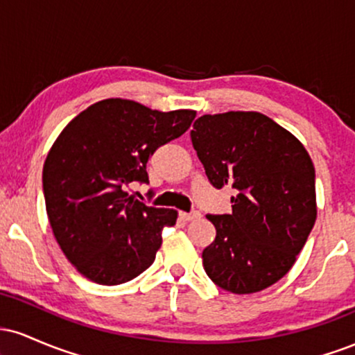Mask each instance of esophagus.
I'll use <instances>...</instances> for the list:
<instances>
[{"mask_svg": "<svg viewBox=\"0 0 355 355\" xmlns=\"http://www.w3.org/2000/svg\"><path fill=\"white\" fill-rule=\"evenodd\" d=\"M180 217L185 220V222H191V220L200 218V211L193 210V211H180Z\"/></svg>", "mask_w": 355, "mask_h": 355, "instance_id": "obj_1", "label": "esophagus"}]
</instances>
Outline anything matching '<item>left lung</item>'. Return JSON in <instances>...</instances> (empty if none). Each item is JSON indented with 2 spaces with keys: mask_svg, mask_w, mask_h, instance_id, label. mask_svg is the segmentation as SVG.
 <instances>
[{
  "mask_svg": "<svg viewBox=\"0 0 355 355\" xmlns=\"http://www.w3.org/2000/svg\"><path fill=\"white\" fill-rule=\"evenodd\" d=\"M190 137L211 185L235 190L232 214L207 215L217 230L202 254L207 275L232 294L270 287L294 266L315 223L311 155L259 112L203 115Z\"/></svg>",
  "mask_w": 355,
  "mask_h": 355,
  "instance_id": "obj_1",
  "label": "left lung"
}]
</instances>
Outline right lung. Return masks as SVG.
Instances as JSON below:
<instances>
[{
  "instance_id": "obj_1",
  "label": "right lung",
  "mask_w": 355,
  "mask_h": 355,
  "mask_svg": "<svg viewBox=\"0 0 355 355\" xmlns=\"http://www.w3.org/2000/svg\"><path fill=\"white\" fill-rule=\"evenodd\" d=\"M195 115L108 98L83 110L55 140L43 165L48 220L64 257L88 280L123 284L153 263L162 230L177 223L178 211L145 205L125 189L148 183V158L183 135Z\"/></svg>"
}]
</instances>
